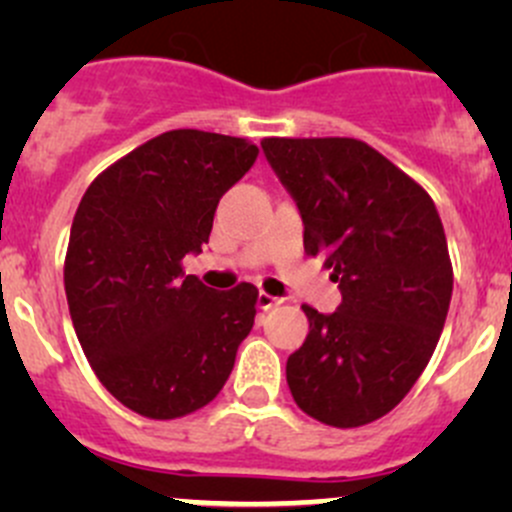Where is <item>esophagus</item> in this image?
I'll use <instances>...</instances> for the list:
<instances>
[{"instance_id":"34e87169","label":"esophagus","mask_w":512,"mask_h":512,"mask_svg":"<svg viewBox=\"0 0 512 512\" xmlns=\"http://www.w3.org/2000/svg\"><path fill=\"white\" fill-rule=\"evenodd\" d=\"M285 302V299H280V297H272V294H267V292H260L257 294V307L260 309H272V307H277V304H282Z\"/></svg>"}]
</instances>
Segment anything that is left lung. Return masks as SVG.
Here are the masks:
<instances>
[{
	"instance_id": "8db88e82",
	"label": "left lung",
	"mask_w": 512,
	"mask_h": 512,
	"mask_svg": "<svg viewBox=\"0 0 512 512\" xmlns=\"http://www.w3.org/2000/svg\"><path fill=\"white\" fill-rule=\"evenodd\" d=\"M297 203L304 252L342 289L337 312L304 304L309 334L287 359L304 414L356 428L386 416L426 369L446 324L453 267L431 195L356 138H265Z\"/></svg>"
}]
</instances>
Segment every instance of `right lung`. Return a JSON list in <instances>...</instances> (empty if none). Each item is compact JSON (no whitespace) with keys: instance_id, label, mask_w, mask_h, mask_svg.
<instances>
[{"instance_id":"1","label":"right lung","mask_w":512,"mask_h":512,"mask_svg":"<svg viewBox=\"0 0 512 512\" xmlns=\"http://www.w3.org/2000/svg\"><path fill=\"white\" fill-rule=\"evenodd\" d=\"M245 138L178 128L103 170L71 223L64 287L98 381L156 421L220 394L255 324L257 287L218 292L185 275L203 252L220 198L252 168Z\"/></svg>"}]
</instances>
